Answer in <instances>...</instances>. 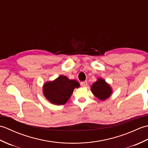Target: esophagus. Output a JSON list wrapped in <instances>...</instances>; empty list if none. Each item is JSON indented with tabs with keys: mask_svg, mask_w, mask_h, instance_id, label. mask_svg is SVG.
<instances>
[{
	"mask_svg": "<svg viewBox=\"0 0 148 148\" xmlns=\"http://www.w3.org/2000/svg\"><path fill=\"white\" fill-rule=\"evenodd\" d=\"M80 84H81V86H86L87 85L88 82H87V81H82V82H81Z\"/></svg>",
	"mask_w": 148,
	"mask_h": 148,
	"instance_id": "34e87169",
	"label": "esophagus"
}]
</instances>
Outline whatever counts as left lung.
<instances>
[{
  "instance_id": "8db88e82",
  "label": "left lung",
  "mask_w": 148,
  "mask_h": 148,
  "mask_svg": "<svg viewBox=\"0 0 148 148\" xmlns=\"http://www.w3.org/2000/svg\"><path fill=\"white\" fill-rule=\"evenodd\" d=\"M91 89L93 95L102 100L108 99L112 93L111 87L102 79H99L93 83Z\"/></svg>"
}]
</instances>
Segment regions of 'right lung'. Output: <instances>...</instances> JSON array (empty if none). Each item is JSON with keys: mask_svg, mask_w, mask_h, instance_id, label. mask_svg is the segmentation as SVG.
<instances>
[{"mask_svg": "<svg viewBox=\"0 0 148 148\" xmlns=\"http://www.w3.org/2000/svg\"><path fill=\"white\" fill-rule=\"evenodd\" d=\"M79 86L77 81L60 76L55 81L44 84L43 93L50 102L57 106L63 105L67 102L75 88Z\"/></svg>", "mask_w": 148, "mask_h": 148, "instance_id": "1", "label": "right lung"}]
</instances>
